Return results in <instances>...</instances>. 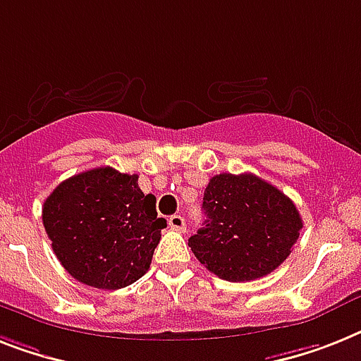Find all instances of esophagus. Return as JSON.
<instances>
[{"instance_id":"esophagus-1","label":"esophagus","mask_w":361,"mask_h":361,"mask_svg":"<svg viewBox=\"0 0 361 361\" xmlns=\"http://www.w3.org/2000/svg\"><path fill=\"white\" fill-rule=\"evenodd\" d=\"M169 226L176 231H183L185 230V219L181 215H172L171 219H169Z\"/></svg>"}]
</instances>
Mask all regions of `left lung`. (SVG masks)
<instances>
[{
  "instance_id": "left-lung-1",
  "label": "left lung",
  "mask_w": 361,
  "mask_h": 361,
  "mask_svg": "<svg viewBox=\"0 0 361 361\" xmlns=\"http://www.w3.org/2000/svg\"><path fill=\"white\" fill-rule=\"evenodd\" d=\"M202 207L204 228L189 237V247L207 271L228 282L271 274L302 230L291 198L254 174L213 176Z\"/></svg>"
}]
</instances>
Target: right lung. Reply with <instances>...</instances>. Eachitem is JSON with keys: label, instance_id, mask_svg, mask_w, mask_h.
<instances>
[{"label": "right lung", "instance_id": "1", "mask_svg": "<svg viewBox=\"0 0 361 361\" xmlns=\"http://www.w3.org/2000/svg\"><path fill=\"white\" fill-rule=\"evenodd\" d=\"M139 176L98 166L59 183L44 200L42 222L68 274L96 289H122L150 269L165 219Z\"/></svg>", "mask_w": 361, "mask_h": 361}]
</instances>
